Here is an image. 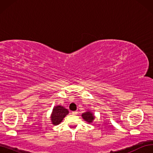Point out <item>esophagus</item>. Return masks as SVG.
Returning a JSON list of instances; mask_svg holds the SVG:
<instances>
[{
    "label": "esophagus",
    "mask_w": 153,
    "mask_h": 153,
    "mask_svg": "<svg viewBox=\"0 0 153 153\" xmlns=\"http://www.w3.org/2000/svg\"><path fill=\"white\" fill-rule=\"evenodd\" d=\"M77 113H78L77 112H72V114H74V115H76V114H77Z\"/></svg>",
    "instance_id": "1"
}]
</instances>
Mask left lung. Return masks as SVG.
Masks as SVG:
<instances>
[{
  "mask_svg": "<svg viewBox=\"0 0 153 153\" xmlns=\"http://www.w3.org/2000/svg\"><path fill=\"white\" fill-rule=\"evenodd\" d=\"M82 116L85 121H87L88 123H91L93 121V119H94V116L90 112H87L83 114L82 115Z\"/></svg>",
  "mask_w": 153,
  "mask_h": 153,
  "instance_id": "left-lung-1",
  "label": "left lung"
}]
</instances>
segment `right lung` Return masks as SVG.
Segmentation results:
<instances>
[{"mask_svg":"<svg viewBox=\"0 0 153 153\" xmlns=\"http://www.w3.org/2000/svg\"><path fill=\"white\" fill-rule=\"evenodd\" d=\"M68 113V110L64 108L63 106H55V108H53L52 114L51 115V120H52V123L55 125L60 124Z\"/></svg>","mask_w":153,"mask_h":153,"instance_id":"add662e5","label":"right lung"}]
</instances>
